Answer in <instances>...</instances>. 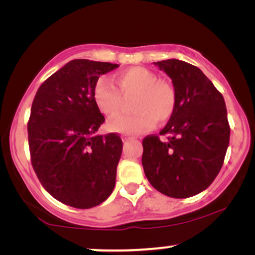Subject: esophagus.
Here are the masks:
<instances>
[{"mask_svg":"<svg viewBox=\"0 0 255 255\" xmlns=\"http://www.w3.org/2000/svg\"><path fill=\"white\" fill-rule=\"evenodd\" d=\"M122 139H123V141H128V140H130V139H133V137L130 134H123L122 135Z\"/></svg>","mask_w":255,"mask_h":255,"instance_id":"1","label":"esophagus"}]
</instances>
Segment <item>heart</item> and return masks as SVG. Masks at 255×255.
<instances>
[{
  "label": "heart",
  "instance_id": "1",
  "mask_svg": "<svg viewBox=\"0 0 255 255\" xmlns=\"http://www.w3.org/2000/svg\"><path fill=\"white\" fill-rule=\"evenodd\" d=\"M115 83L102 76L94 87V102L101 113L114 117L121 111L124 96L135 94L131 103L134 111L116 117L108 123L110 131L125 134H135L148 131L158 122L172 117L176 107V93L169 82L159 80L158 74L142 67L125 69L116 78ZM120 90L118 91V89Z\"/></svg>",
  "mask_w": 255,
  "mask_h": 255
}]
</instances>
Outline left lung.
<instances>
[{"label": "left lung", "mask_w": 255, "mask_h": 255, "mask_svg": "<svg viewBox=\"0 0 255 255\" xmlns=\"http://www.w3.org/2000/svg\"><path fill=\"white\" fill-rule=\"evenodd\" d=\"M172 79L175 111L160 134L142 140L141 163L160 193L187 198L207 189L221 170L230 141L224 97L196 66L177 59L154 62Z\"/></svg>", "instance_id": "8db88e82"}]
</instances>
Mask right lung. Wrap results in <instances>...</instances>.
I'll return each mask as SVG.
<instances>
[{"label": "right lung", "instance_id": "1", "mask_svg": "<svg viewBox=\"0 0 255 255\" xmlns=\"http://www.w3.org/2000/svg\"><path fill=\"white\" fill-rule=\"evenodd\" d=\"M117 64L75 59L37 90L27 123L31 163L41 186L61 203L96 207L113 193L123 142L96 134L104 116L94 102L100 75Z\"/></svg>", "mask_w": 255, "mask_h": 255}]
</instances>
